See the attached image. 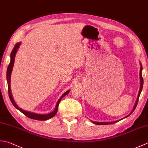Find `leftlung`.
<instances>
[{"instance_id":"1","label":"left lung","mask_w":148,"mask_h":148,"mask_svg":"<svg viewBox=\"0 0 148 148\" xmlns=\"http://www.w3.org/2000/svg\"><path fill=\"white\" fill-rule=\"evenodd\" d=\"M142 70H143V67H142V65L140 64V90H139V95H138V97H137V101H136V104H135V106H134V109H133V110H132V112L130 113V114H129V115H128L127 116H126V117L125 118H127V117H128V116H130L132 113L134 111V110L136 109V107H137V103H138V101H139V96H140V92H141V91H142V89H143V76H142ZM119 120H118V121H112V122H97V121H92V122H93L94 124H95V125H109V124H112V123H116V122H118V121H119Z\"/></svg>"}]
</instances>
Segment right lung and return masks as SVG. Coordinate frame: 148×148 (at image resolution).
I'll list each match as a JSON object with an SVG mask.
<instances>
[{
    "mask_svg": "<svg viewBox=\"0 0 148 148\" xmlns=\"http://www.w3.org/2000/svg\"><path fill=\"white\" fill-rule=\"evenodd\" d=\"M20 44H21L20 42H18L17 44H16L13 49L12 50L11 53V62H10V63H9V64L8 65V69H7V81H8V93H9V99H10L11 102H12V103L13 104V106L15 107V108H16L17 109H18L20 111H21L23 114H25L26 116H27L28 118H30L31 119H36V120H42V121L47 120V119H48L49 118L53 117V116H54L56 114V112H57V111H58V105L60 103V102L61 99L63 98V97H65V95H67V94L69 93V92H70V91L68 90L66 92H65L64 94H63L62 97L58 100L57 103H56V108H55L54 111H53L52 112L49 113V114H36V113H33V112H29V111H24V110L20 109V108H18V106L16 104L13 99H12V94H11V89H10V81H11V74L12 67H13L14 62V57H15L17 49L19 48V47H20Z\"/></svg>",
    "mask_w": 148,
    "mask_h": 148,
    "instance_id": "1",
    "label": "right lung"
}]
</instances>
